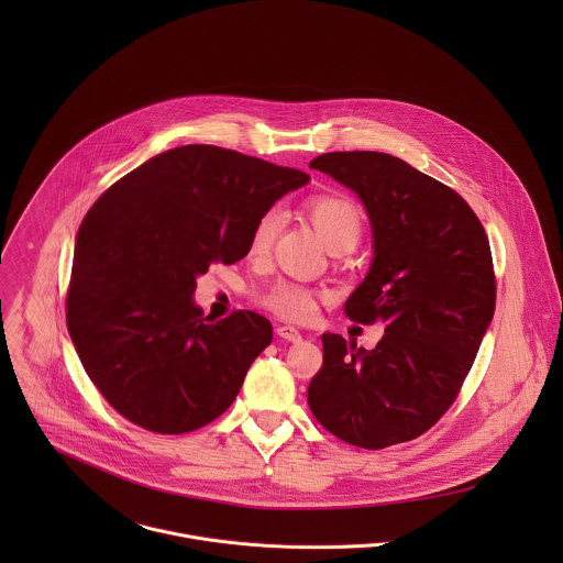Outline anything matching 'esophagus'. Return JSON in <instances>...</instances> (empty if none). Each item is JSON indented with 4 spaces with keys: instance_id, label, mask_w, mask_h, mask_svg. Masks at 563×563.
Returning a JSON list of instances; mask_svg holds the SVG:
<instances>
[{
    "instance_id": "obj_1",
    "label": "esophagus",
    "mask_w": 563,
    "mask_h": 563,
    "mask_svg": "<svg viewBox=\"0 0 563 563\" xmlns=\"http://www.w3.org/2000/svg\"><path fill=\"white\" fill-rule=\"evenodd\" d=\"M277 335L288 340V342H299L301 340V331L297 327H292V324H279L277 327Z\"/></svg>"
}]
</instances>
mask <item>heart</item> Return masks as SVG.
Listing matches in <instances>:
<instances>
[{
    "label": "heart",
    "instance_id": "heart-1",
    "mask_svg": "<svg viewBox=\"0 0 563 563\" xmlns=\"http://www.w3.org/2000/svg\"><path fill=\"white\" fill-rule=\"evenodd\" d=\"M303 208L331 251H351L362 239L364 212L351 197L317 195L310 197ZM279 225L282 214L275 208L262 212L249 234L246 253L251 257L264 255L273 246ZM264 306L286 321H308L317 312L319 295L308 286L295 282H279L264 295Z\"/></svg>",
    "mask_w": 563,
    "mask_h": 563
}]
</instances>
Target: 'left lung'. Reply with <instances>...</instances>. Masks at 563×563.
I'll list each match as a JSON object with an SVG mask.
<instances>
[{
    "mask_svg": "<svg viewBox=\"0 0 563 563\" xmlns=\"http://www.w3.org/2000/svg\"><path fill=\"white\" fill-rule=\"evenodd\" d=\"M357 192L375 257L344 303L351 321L386 324L373 351L322 333L308 405L360 449H386L431 429L457 399L494 317L492 251L473 208L442 181L379 152L310 162Z\"/></svg>",
    "mask_w": 563,
    "mask_h": 563,
    "instance_id": "obj_1",
    "label": "left lung"
}]
</instances>
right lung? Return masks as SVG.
I'll list each match as a JSON object with an SVG mask.
<instances>
[{
    "label": "right lung",
    "instance_id": "1",
    "mask_svg": "<svg viewBox=\"0 0 563 563\" xmlns=\"http://www.w3.org/2000/svg\"><path fill=\"white\" fill-rule=\"evenodd\" d=\"M308 179L234 150L184 145L92 203L76 239L67 327L86 375L123 418L177 435L234 402L273 327L249 310L210 322L192 301L197 277L242 260L257 217Z\"/></svg>",
    "mask_w": 563,
    "mask_h": 563
}]
</instances>
